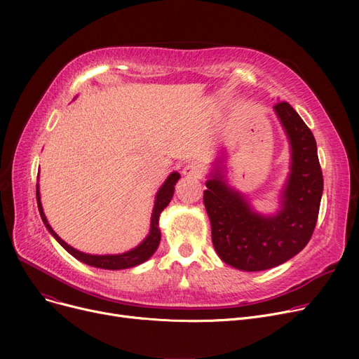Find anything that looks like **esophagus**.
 Wrapping results in <instances>:
<instances>
[{
  "instance_id": "1",
  "label": "esophagus",
  "mask_w": 359,
  "mask_h": 359,
  "mask_svg": "<svg viewBox=\"0 0 359 359\" xmlns=\"http://www.w3.org/2000/svg\"><path fill=\"white\" fill-rule=\"evenodd\" d=\"M182 173L186 177H191V179H201L203 176V168L198 164V163H189L186 164L182 170Z\"/></svg>"
}]
</instances>
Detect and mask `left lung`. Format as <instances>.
<instances>
[{
    "mask_svg": "<svg viewBox=\"0 0 359 359\" xmlns=\"http://www.w3.org/2000/svg\"><path fill=\"white\" fill-rule=\"evenodd\" d=\"M291 145V172L275 215H262L240 192L227 184L224 167L215 164L206 180L203 203L211 221L215 252L227 265L257 272L294 257L310 241L323 194L313 132L287 102L273 106Z\"/></svg>",
    "mask_w": 359,
    "mask_h": 359,
    "instance_id": "8db88e82",
    "label": "left lung"
}]
</instances>
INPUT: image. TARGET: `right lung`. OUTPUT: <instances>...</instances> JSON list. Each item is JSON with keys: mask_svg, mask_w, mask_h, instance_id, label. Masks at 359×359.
<instances>
[{"mask_svg": "<svg viewBox=\"0 0 359 359\" xmlns=\"http://www.w3.org/2000/svg\"><path fill=\"white\" fill-rule=\"evenodd\" d=\"M179 179H180V175L177 172H173L165 179V182L163 183V186L160 187L157 195H156L154 210H153V214H151V227H149L148 236L138 244L135 249H132V250L125 252V253H121V255H88V253H83L77 249H74V248L69 246V244H67L58 234H56L52 230V227H50L46 217H45V212H43V208H42V202H41L39 183L36 184L37 208H39L41 218L45 224V227L48 229V231L53 236V238L58 241L71 256H74L75 259H79L80 262L86 263V265H90V266H94V268L109 269V271L128 269V268H134L137 265H141V263L148 260L157 250L158 244H160V238H161V233H160V229H158V218H160L161 211L170 203V201H172L173 194H175V184L177 183Z\"/></svg>", "mask_w": 359, "mask_h": 359, "instance_id": "right-lung-1", "label": "right lung"}]
</instances>
